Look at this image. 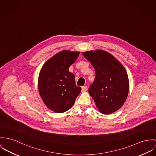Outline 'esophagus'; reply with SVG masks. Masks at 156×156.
I'll return each mask as SVG.
<instances>
[{"instance_id":"esophagus-1","label":"esophagus","mask_w":156,"mask_h":156,"mask_svg":"<svg viewBox=\"0 0 156 156\" xmlns=\"http://www.w3.org/2000/svg\"><path fill=\"white\" fill-rule=\"evenodd\" d=\"M87 90V86H84V87H82V90L81 91H82L83 93L85 92Z\"/></svg>"}]
</instances>
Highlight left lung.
Instances as JSON below:
<instances>
[{"label": "left lung", "mask_w": 156, "mask_h": 156, "mask_svg": "<svg viewBox=\"0 0 156 156\" xmlns=\"http://www.w3.org/2000/svg\"><path fill=\"white\" fill-rule=\"evenodd\" d=\"M83 55L93 66L96 77L88 92L100 113L108 115L119 109L128 94L126 71L120 62L102 50L87 51Z\"/></svg>", "instance_id": "obj_1"}]
</instances>
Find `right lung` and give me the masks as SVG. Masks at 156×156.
Instances as JSON below:
<instances>
[{
    "label": "right lung",
    "instance_id": "add662e5",
    "mask_svg": "<svg viewBox=\"0 0 156 156\" xmlns=\"http://www.w3.org/2000/svg\"><path fill=\"white\" fill-rule=\"evenodd\" d=\"M79 51L62 50L49 59L39 73L38 87L46 106L56 113H63L72 108L81 91L75 81V75L69 71L77 59Z\"/></svg>",
    "mask_w": 156,
    "mask_h": 156
}]
</instances>
